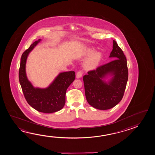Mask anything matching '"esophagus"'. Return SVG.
Wrapping results in <instances>:
<instances>
[{"label":"esophagus","instance_id":"esophagus-1","mask_svg":"<svg viewBox=\"0 0 155 155\" xmlns=\"http://www.w3.org/2000/svg\"><path fill=\"white\" fill-rule=\"evenodd\" d=\"M83 75V71L82 70H79L77 72L76 78H79L82 76Z\"/></svg>","mask_w":155,"mask_h":155}]
</instances>
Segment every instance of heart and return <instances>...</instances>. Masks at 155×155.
Returning a JSON list of instances; mask_svg holds the SVG:
<instances>
[{
    "instance_id": "1",
    "label": "heart",
    "mask_w": 155,
    "mask_h": 155,
    "mask_svg": "<svg viewBox=\"0 0 155 155\" xmlns=\"http://www.w3.org/2000/svg\"><path fill=\"white\" fill-rule=\"evenodd\" d=\"M92 52V51H90L89 53H91ZM101 58L102 55L99 52H96L92 54L85 61L84 64L85 67L87 69H90L96 66L101 61Z\"/></svg>"
}]
</instances>
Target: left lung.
Wrapping results in <instances>:
<instances>
[{
	"label": "left lung",
	"mask_w": 155,
	"mask_h": 155,
	"mask_svg": "<svg viewBox=\"0 0 155 155\" xmlns=\"http://www.w3.org/2000/svg\"><path fill=\"white\" fill-rule=\"evenodd\" d=\"M110 57L115 59L88 71L83 76L86 100L97 109H110L115 107L122 100L127 86V58L115 41H113ZM108 74L114 76L107 83L103 79Z\"/></svg>",
	"instance_id": "obj_1"
}]
</instances>
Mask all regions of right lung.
Segmentation results:
<instances>
[{
  "instance_id": "right-lung-1",
  "label": "right lung",
  "mask_w": 155,
  "mask_h": 155,
  "mask_svg": "<svg viewBox=\"0 0 155 155\" xmlns=\"http://www.w3.org/2000/svg\"><path fill=\"white\" fill-rule=\"evenodd\" d=\"M41 41H36L24 52L19 70V80L24 96L28 104L38 111L50 114L59 111L65 103L66 90L75 79V72H62L46 89L35 88L26 74L25 65L28 53Z\"/></svg>"
}]
</instances>
